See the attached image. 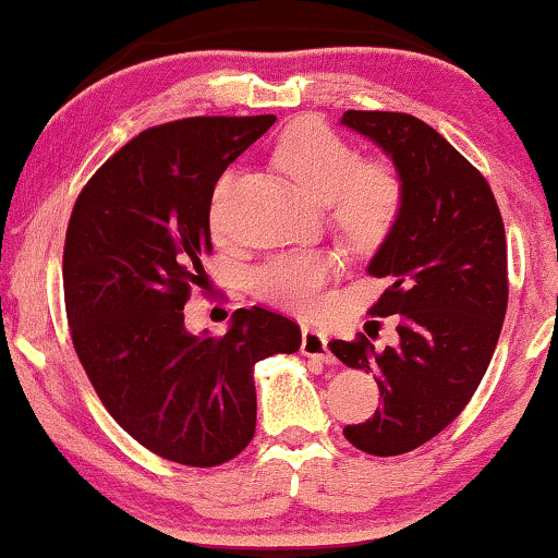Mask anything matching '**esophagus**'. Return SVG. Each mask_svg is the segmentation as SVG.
<instances>
[{"instance_id": "34e87169", "label": "esophagus", "mask_w": 558, "mask_h": 558, "mask_svg": "<svg viewBox=\"0 0 558 558\" xmlns=\"http://www.w3.org/2000/svg\"><path fill=\"white\" fill-rule=\"evenodd\" d=\"M301 351L305 356H311V359H318V361H324V364H333V354H331V349H328V339L320 331H316V328H311V326H303L301 328Z\"/></svg>"}]
</instances>
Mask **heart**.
I'll return each mask as SVG.
<instances>
[{"mask_svg":"<svg viewBox=\"0 0 558 558\" xmlns=\"http://www.w3.org/2000/svg\"><path fill=\"white\" fill-rule=\"evenodd\" d=\"M276 163L311 197L328 199L331 222L356 250H376L395 232L404 209V182L387 161H361L356 146L318 121H301L282 133ZM234 174L219 177L209 204L211 230L225 227V197ZM339 260L324 250H290L250 270V290L278 308L311 316Z\"/></svg>","mask_w":558,"mask_h":558,"instance_id":"heart-1","label":"heart"}]
</instances>
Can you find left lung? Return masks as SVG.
Listing matches in <instances>:
<instances>
[{
	"instance_id": "left-lung-1",
	"label": "left lung",
	"mask_w": 558,
	"mask_h": 558,
	"mask_svg": "<svg viewBox=\"0 0 558 558\" xmlns=\"http://www.w3.org/2000/svg\"><path fill=\"white\" fill-rule=\"evenodd\" d=\"M341 123L391 156L404 182L402 217L368 263L387 282L372 313L399 316V347L328 343L381 391L374 417L343 435L391 458L442 433L475 395L506 318V230L485 177L433 125L389 111H347Z\"/></svg>"
}]
</instances>
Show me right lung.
<instances>
[{
    "label": "right lung",
    "mask_w": 558,
    "mask_h": 558,
    "mask_svg": "<svg viewBox=\"0 0 558 558\" xmlns=\"http://www.w3.org/2000/svg\"><path fill=\"white\" fill-rule=\"evenodd\" d=\"M276 116H197L154 125L100 167L70 215L62 286L75 354L111 417L146 450L215 468L255 435L253 368L295 354L301 328L234 311L225 336L184 328L211 253L209 204L222 171Z\"/></svg>",
    "instance_id": "add662e5"
}]
</instances>
